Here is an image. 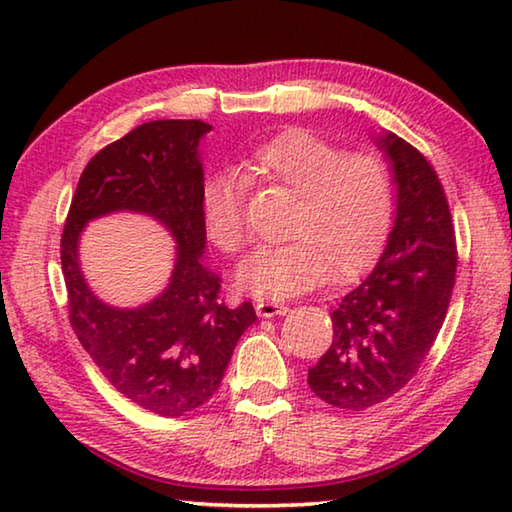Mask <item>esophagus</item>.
Returning a JSON list of instances; mask_svg holds the SVG:
<instances>
[{
    "label": "esophagus",
    "instance_id": "obj_1",
    "mask_svg": "<svg viewBox=\"0 0 512 512\" xmlns=\"http://www.w3.org/2000/svg\"><path fill=\"white\" fill-rule=\"evenodd\" d=\"M257 309V316L259 318H273V316H284L289 311L287 305H277V302L271 300H262L255 305Z\"/></svg>",
    "mask_w": 512,
    "mask_h": 512
}]
</instances>
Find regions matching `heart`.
Returning a JSON list of instances; mask_svg holds the SVG:
<instances>
[{"instance_id": "heart-1", "label": "heart", "mask_w": 512, "mask_h": 512, "mask_svg": "<svg viewBox=\"0 0 512 512\" xmlns=\"http://www.w3.org/2000/svg\"><path fill=\"white\" fill-rule=\"evenodd\" d=\"M257 183L296 194L287 237L262 246L237 268L239 289L262 300H287L327 280H348L377 253L393 212L388 167L370 153H345L307 131H287L259 144L241 162ZM223 171L205 183V232L223 253L246 244V180Z\"/></svg>"}]
</instances>
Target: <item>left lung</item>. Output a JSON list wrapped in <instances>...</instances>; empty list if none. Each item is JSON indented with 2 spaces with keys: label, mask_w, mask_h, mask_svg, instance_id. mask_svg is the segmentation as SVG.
Listing matches in <instances>:
<instances>
[{
  "label": "left lung",
  "mask_w": 512,
  "mask_h": 512,
  "mask_svg": "<svg viewBox=\"0 0 512 512\" xmlns=\"http://www.w3.org/2000/svg\"><path fill=\"white\" fill-rule=\"evenodd\" d=\"M397 189L393 230L375 268L332 311L334 341L309 388L343 411H363L409 384L443 327L456 280V239L443 185L427 158L381 133Z\"/></svg>",
  "instance_id": "8db88e82"
}]
</instances>
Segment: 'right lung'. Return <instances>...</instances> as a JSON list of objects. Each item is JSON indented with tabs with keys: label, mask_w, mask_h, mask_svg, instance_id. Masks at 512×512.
I'll return each instance as SVG.
<instances>
[{
	"label": "right lung",
	"mask_w": 512,
	"mask_h": 512,
	"mask_svg": "<svg viewBox=\"0 0 512 512\" xmlns=\"http://www.w3.org/2000/svg\"><path fill=\"white\" fill-rule=\"evenodd\" d=\"M210 131L198 119L149 121L101 149L81 173L60 239L69 323L85 352L121 395L164 418L210 400L241 334L257 320L250 302L223 305L221 277L203 264L198 146ZM115 211L151 215L177 241L170 284L140 308L103 303L80 271L84 225Z\"/></svg>",
	"instance_id": "add662e5"
}]
</instances>
